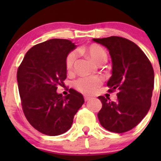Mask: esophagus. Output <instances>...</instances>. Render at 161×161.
I'll list each match as a JSON object with an SVG mask.
<instances>
[{
  "label": "esophagus",
  "mask_w": 161,
  "mask_h": 161,
  "mask_svg": "<svg viewBox=\"0 0 161 161\" xmlns=\"http://www.w3.org/2000/svg\"><path fill=\"white\" fill-rule=\"evenodd\" d=\"M90 99H91V97H87V96H85V97H84V100H85V101H89Z\"/></svg>",
  "instance_id": "esophagus-1"
}]
</instances>
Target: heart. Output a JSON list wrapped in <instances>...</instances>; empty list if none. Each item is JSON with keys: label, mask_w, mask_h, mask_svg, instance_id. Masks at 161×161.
Listing matches in <instances>:
<instances>
[{"label": "heart", "mask_w": 161, "mask_h": 161, "mask_svg": "<svg viewBox=\"0 0 161 161\" xmlns=\"http://www.w3.org/2000/svg\"><path fill=\"white\" fill-rule=\"evenodd\" d=\"M82 53H86L97 64H102L105 62L108 58L106 50L98 44H91L90 46L82 47L80 50ZM76 60V53L71 51L68 54L65 60L66 69L69 71L72 70ZM103 83V79L100 76H88L81 77L74 82V86L79 92L86 95H92L96 93Z\"/></svg>", "instance_id": "1"}]
</instances>
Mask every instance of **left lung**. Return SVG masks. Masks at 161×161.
<instances>
[{
  "label": "left lung",
  "instance_id": "left-lung-1",
  "mask_svg": "<svg viewBox=\"0 0 161 161\" xmlns=\"http://www.w3.org/2000/svg\"><path fill=\"white\" fill-rule=\"evenodd\" d=\"M109 50L112 75L108 82L110 92L118 90V100L98 97L102 108L97 117L100 125L112 132L123 133L136 127L147 114L154 86L150 61L135 43L125 38L110 36L92 39Z\"/></svg>",
  "mask_w": 161,
  "mask_h": 161
}]
</instances>
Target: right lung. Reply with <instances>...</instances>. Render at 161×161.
I'll list each match as a JSON object with an SVG mask.
<instances>
[{
  "instance_id": "1",
  "label": "right lung",
  "mask_w": 161,
  "mask_h": 161,
  "mask_svg": "<svg viewBox=\"0 0 161 161\" xmlns=\"http://www.w3.org/2000/svg\"><path fill=\"white\" fill-rule=\"evenodd\" d=\"M76 47L64 39H52L28 50L17 71L22 110L31 125L43 134L58 136L71 127L84 103L83 96L70 89L65 97L57 92L67 77L65 60Z\"/></svg>"
}]
</instances>
